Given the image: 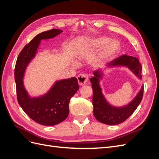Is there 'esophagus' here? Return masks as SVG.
<instances>
[{"mask_svg": "<svg viewBox=\"0 0 159 159\" xmlns=\"http://www.w3.org/2000/svg\"><path fill=\"white\" fill-rule=\"evenodd\" d=\"M78 81L80 85H84L87 84L89 81V76L88 74H81L78 76Z\"/></svg>", "mask_w": 159, "mask_h": 159, "instance_id": "1", "label": "esophagus"}]
</instances>
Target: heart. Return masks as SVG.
<instances>
[{
    "label": "heart",
    "mask_w": 159,
    "mask_h": 159,
    "mask_svg": "<svg viewBox=\"0 0 159 159\" xmlns=\"http://www.w3.org/2000/svg\"><path fill=\"white\" fill-rule=\"evenodd\" d=\"M104 46L105 47L101 54V58L102 60L111 59L117 54L119 48V45L116 41L110 42V38L106 37L99 38L91 42L89 44L90 48L92 49H98Z\"/></svg>",
    "instance_id": "b5f03b06"
}]
</instances>
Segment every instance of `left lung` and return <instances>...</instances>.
I'll return each mask as SVG.
<instances>
[{
    "instance_id": "8db88e82",
    "label": "left lung",
    "mask_w": 159,
    "mask_h": 159,
    "mask_svg": "<svg viewBox=\"0 0 159 159\" xmlns=\"http://www.w3.org/2000/svg\"><path fill=\"white\" fill-rule=\"evenodd\" d=\"M107 66V68L116 66H125L132 71L138 78H142V66L139 59L135 57L125 54L109 62ZM93 75L94 76L90 79V81L93 91L92 101L93 115L95 119L101 123L109 125L123 123L131 116L141 102L144 91L143 86L131 102L123 107H115L107 102L100 87L99 80L103 78V70H96L93 72Z\"/></svg>"
}]
</instances>
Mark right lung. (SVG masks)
<instances>
[{
	"instance_id": "1",
	"label": "right lung",
	"mask_w": 159,
	"mask_h": 159,
	"mask_svg": "<svg viewBox=\"0 0 159 159\" xmlns=\"http://www.w3.org/2000/svg\"><path fill=\"white\" fill-rule=\"evenodd\" d=\"M62 32L52 29L36 36L20 52L14 69L19 105L33 121L45 126L56 125L68 116L70 100L79 89L78 80L74 77L56 81L46 93L32 98L25 88L23 79L27 66L35 57L41 40L54 38Z\"/></svg>"
}]
</instances>
